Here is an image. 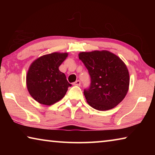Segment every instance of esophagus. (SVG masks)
<instances>
[{
  "instance_id": "34e87169",
  "label": "esophagus",
  "mask_w": 155,
  "mask_h": 155,
  "mask_svg": "<svg viewBox=\"0 0 155 155\" xmlns=\"http://www.w3.org/2000/svg\"><path fill=\"white\" fill-rule=\"evenodd\" d=\"M73 85H77V86H80L81 85V81H79V80H77V81H76L75 82L73 83Z\"/></svg>"
}]
</instances>
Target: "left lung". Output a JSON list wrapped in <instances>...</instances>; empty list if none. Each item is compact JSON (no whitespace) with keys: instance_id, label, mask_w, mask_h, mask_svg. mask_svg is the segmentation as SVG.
I'll return each mask as SVG.
<instances>
[{"instance_id":"obj_1","label":"left lung","mask_w":155,"mask_h":155,"mask_svg":"<svg viewBox=\"0 0 155 155\" xmlns=\"http://www.w3.org/2000/svg\"><path fill=\"white\" fill-rule=\"evenodd\" d=\"M78 57L90 76V87L84 90L87 103L98 111L116 107L127 95L129 73L124 62L107 51L82 52Z\"/></svg>"}]
</instances>
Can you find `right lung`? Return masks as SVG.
Listing matches in <instances>:
<instances>
[{
    "instance_id": "right-lung-1",
    "label": "right lung",
    "mask_w": 155,
    "mask_h": 155,
    "mask_svg": "<svg viewBox=\"0 0 155 155\" xmlns=\"http://www.w3.org/2000/svg\"><path fill=\"white\" fill-rule=\"evenodd\" d=\"M67 57L66 52H53L40 57L31 65L27 75V89L39 103L53 104L64 98L72 86L59 70Z\"/></svg>"
}]
</instances>
